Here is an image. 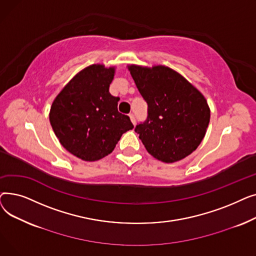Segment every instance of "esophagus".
I'll use <instances>...</instances> for the list:
<instances>
[{"label": "esophagus", "instance_id": "1", "mask_svg": "<svg viewBox=\"0 0 256 256\" xmlns=\"http://www.w3.org/2000/svg\"><path fill=\"white\" fill-rule=\"evenodd\" d=\"M130 121L132 122V124L135 126L136 124V118H135V116H134V114H130Z\"/></svg>", "mask_w": 256, "mask_h": 256}]
</instances>
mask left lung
Masks as SVG:
<instances>
[{
  "label": "left lung",
  "mask_w": 256,
  "mask_h": 256,
  "mask_svg": "<svg viewBox=\"0 0 256 256\" xmlns=\"http://www.w3.org/2000/svg\"><path fill=\"white\" fill-rule=\"evenodd\" d=\"M148 115L136 126L146 150L164 163L180 160L196 150L210 124L204 94L180 74L164 65H128Z\"/></svg>",
  "instance_id": "obj_1"
}]
</instances>
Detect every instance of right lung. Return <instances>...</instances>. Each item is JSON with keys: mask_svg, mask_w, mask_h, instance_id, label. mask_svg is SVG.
Masks as SVG:
<instances>
[{"mask_svg": "<svg viewBox=\"0 0 256 256\" xmlns=\"http://www.w3.org/2000/svg\"><path fill=\"white\" fill-rule=\"evenodd\" d=\"M115 66L92 64L78 72L54 100L50 122L64 148L94 162L110 154L122 134L132 130L128 116L118 112L111 96Z\"/></svg>", "mask_w": 256, "mask_h": 256, "instance_id": "add662e5", "label": "right lung"}]
</instances>
